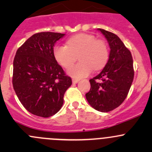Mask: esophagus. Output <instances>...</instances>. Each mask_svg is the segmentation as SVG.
Wrapping results in <instances>:
<instances>
[{"mask_svg":"<svg viewBox=\"0 0 152 152\" xmlns=\"http://www.w3.org/2000/svg\"><path fill=\"white\" fill-rule=\"evenodd\" d=\"M72 82H73V84H76V83H77V82H79V79H72Z\"/></svg>","mask_w":152,"mask_h":152,"instance_id":"1","label":"esophagus"}]
</instances>
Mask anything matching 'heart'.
Returning <instances> with one entry per match:
<instances>
[{
  "label": "heart",
  "mask_w": 152,
  "mask_h": 152,
  "mask_svg": "<svg viewBox=\"0 0 152 152\" xmlns=\"http://www.w3.org/2000/svg\"><path fill=\"white\" fill-rule=\"evenodd\" d=\"M53 54L56 62L64 67H68L79 56V64L67 70V73L76 79L88 76L93 70L102 68L107 62L109 49L106 42L96 39L88 34H79L69 38L67 45H56Z\"/></svg>",
  "instance_id": "b5f03b06"
}]
</instances>
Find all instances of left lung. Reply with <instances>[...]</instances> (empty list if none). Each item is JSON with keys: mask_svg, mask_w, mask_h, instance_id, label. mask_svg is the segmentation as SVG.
<instances>
[{"mask_svg": "<svg viewBox=\"0 0 152 152\" xmlns=\"http://www.w3.org/2000/svg\"><path fill=\"white\" fill-rule=\"evenodd\" d=\"M98 30L108 42L110 56L102 71L90 80L91 87L85 96L95 110L107 113L119 107L128 95L134 79L133 59L117 35L104 29Z\"/></svg>", "mask_w": 152, "mask_h": 152, "instance_id": "8db88e82", "label": "left lung"}]
</instances>
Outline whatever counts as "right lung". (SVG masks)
Here are the masks:
<instances>
[{
	"instance_id": "add662e5",
	"label": "right lung",
	"mask_w": 152,
	"mask_h": 152,
	"mask_svg": "<svg viewBox=\"0 0 152 152\" xmlns=\"http://www.w3.org/2000/svg\"><path fill=\"white\" fill-rule=\"evenodd\" d=\"M65 34L40 32L32 35L19 48L13 62L12 85L29 113L42 118L56 114L64 95L72 85L53 54L54 44Z\"/></svg>"
}]
</instances>
